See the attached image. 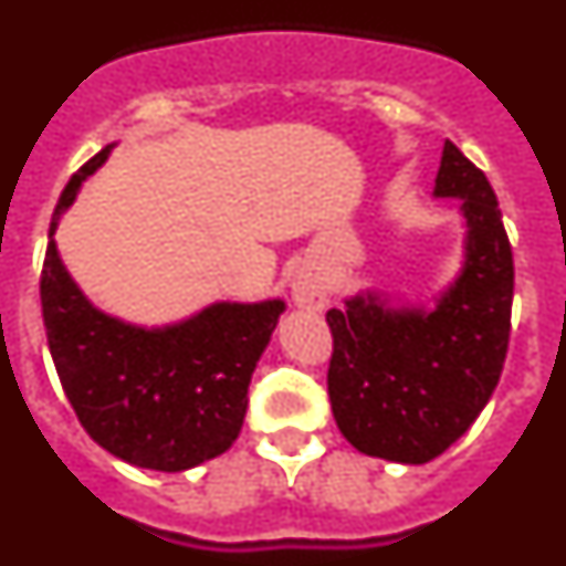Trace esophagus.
<instances>
[{"mask_svg": "<svg viewBox=\"0 0 566 566\" xmlns=\"http://www.w3.org/2000/svg\"><path fill=\"white\" fill-rule=\"evenodd\" d=\"M292 300L294 306L306 308V312H323L328 306L326 286L314 274H297L292 280Z\"/></svg>", "mask_w": 566, "mask_h": 566, "instance_id": "1", "label": "esophagus"}]
</instances>
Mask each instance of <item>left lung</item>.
Masks as SVG:
<instances>
[{"label":"left lung","instance_id":"left-lung-1","mask_svg":"<svg viewBox=\"0 0 566 566\" xmlns=\"http://www.w3.org/2000/svg\"><path fill=\"white\" fill-rule=\"evenodd\" d=\"M433 198H459L464 221L462 269L433 308L365 289L326 314L339 433L365 457L399 464L431 462L476 422L510 339L513 252L502 209L482 169L451 142Z\"/></svg>","mask_w":566,"mask_h":566}]
</instances>
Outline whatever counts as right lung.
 <instances>
[{
  "mask_svg": "<svg viewBox=\"0 0 566 566\" xmlns=\"http://www.w3.org/2000/svg\"><path fill=\"white\" fill-rule=\"evenodd\" d=\"M109 149L113 144L70 178L50 221L42 269L50 357L93 442L135 468L181 473L221 457L238 439L254 365L286 303L221 300L153 328L93 306L70 277L53 234Z\"/></svg>",
  "mask_w": 566,
  "mask_h": 566,
  "instance_id": "1",
  "label": "right lung"
}]
</instances>
